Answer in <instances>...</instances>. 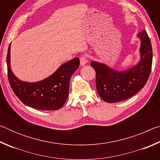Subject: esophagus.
Returning <instances> with one entry per match:
<instances>
[{"label": "esophagus", "mask_w": 160, "mask_h": 160, "mask_svg": "<svg viewBox=\"0 0 160 160\" xmlns=\"http://www.w3.org/2000/svg\"><path fill=\"white\" fill-rule=\"evenodd\" d=\"M80 66H84L87 63V59L85 56H82V57L80 58Z\"/></svg>", "instance_id": "esophagus-1"}]
</instances>
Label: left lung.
Listing matches in <instances>:
<instances>
[{
  "label": "left lung",
  "mask_w": 160,
  "mask_h": 160,
  "mask_svg": "<svg viewBox=\"0 0 160 160\" xmlns=\"http://www.w3.org/2000/svg\"><path fill=\"white\" fill-rule=\"evenodd\" d=\"M137 37L140 41V58L134 66L118 70L101 62H91V66L96 72L97 93L106 102L115 103L128 99L147 82L152 63V45L145 30L139 32Z\"/></svg>",
  "instance_id": "obj_1"
}]
</instances>
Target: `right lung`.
<instances>
[{
  "label": "right lung",
  "instance_id": "1",
  "mask_svg": "<svg viewBox=\"0 0 160 160\" xmlns=\"http://www.w3.org/2000/svg\"><path fill=\"white\" fill-rule=\"evenodd\" d=\"M10 47L7 54L8 76L13 92L27 106L39 110H58L68 97L70 80L80 66L78 57L62 64L45 79L37 82L22 81L15 76L10 66Z\"/></svg>",
  "mask_w": 160,
  "mask_h": 160
}]
</instances>
